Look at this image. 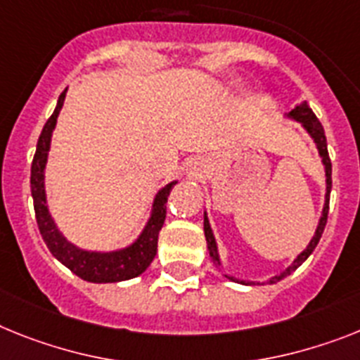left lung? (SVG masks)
Instances as JSON below:
<instances>
[{
    "label": "left lung",
    "instance_id": "1",
    "mask_svg": "<svg viewBox=\"0 0 360 360\" xmlns=\"http://www.w3.org/2000/svg\"><path fill=\"white\" fill-rule=\"evenodd\" d=\"M289 117L304 124V128L309 131L311 137L315 139L316 148H319V153H320V157H322V162H324V166H326V185L328 186H326L324 210H322V217H320L319 226H316L315 236H313V240L309 241L307 249L304 250L302 255H298V258L292 262V265H289V267L285 269L282 274H280V276H274L269 280L271 283L278 282V280H282V278H285L288 274H291L292 271H297V269L300 267V265L304 264L307 258H309V255L313 252V250H315V247L319 245L320 238H322V232H324L326 223H328V212H329V192H331V159H329V153H328V143H326L324 128H322L320 120L316 119V115L313 113V110H311L309 105H307V102H302L300 105H297V108H295V110L289 113ZM205 238H207V247H208V250H210V256L214 258V262H217V264H219V258H217V249H216V240H214V234H212V231H210V225H208L207 216H205ZM226 278H231V276H226ZM231 280H234V278H231Z\"/></svg>",
    "mask_w": 360,
    "mask_h": 360
}]
</instances>
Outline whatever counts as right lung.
Returning <instances> with one entry per match:
<instances>
[{
	"mask_svg": "<svg viewBox=\"0 0 360 360\" xmlns=\"http://www.w3.org/2000/svg\"><path fill=\"white\" fill-rule=\"evenodd\" d=\"M68 91V89H65ZM65 91L60 95L56 110L51 115L49 120L45 122L41 129L38 144H36V153L32 159L31 166V194L34 201V214L38 229L44 238L45 245L49 247L53 256L58 262H62L72 273L80 276L86 282L93 283H111V282H122L129 280L139 274H143L152 264V259L157 255V240H159V231L165 225L166 217V201L170 195V190L175 183L166 185L165 188L157 194L155 203H153V212L150 221L143 234L139 236L134 245L117 252H87V250L77 249L71 245L65 238L62 236L51 219L47 205H45V190H44V170L45 162H47V152H49L51 134H53L56 119L63 105Z\"/></svg>",
	"mask_w": 360,
	"mask_h": 360,
	"instance_id": "1",
	"label": "right lung"
}]
</instances>
